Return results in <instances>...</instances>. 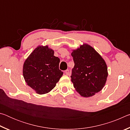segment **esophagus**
Returning <instances> with one entry per match:
<instances>
[{
  "label": "esophagus",
  "mask_w": 130,
  "mask_h": 130,
  "mask_svg": "<svg viewBox=\"0 0 130 130\" xmlns=\"http://www.w3.org/2000/svg\"><path fill=\"white\" fill-rule=\"evenodd\" d=\"M65 74H67V76H69V73H70V72H69V70H66L65 71Z\"/></svg>",
  "instance_id": "esophagus-1"
}]
</instances>
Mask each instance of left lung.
Masks as SVG:
<instances>
[{
  "mask_svg": "<svg viewBox=\"0 0 130 130\" xmlns=\"http://www.w3.org/2000/svg\"><path fill=\"white\" fill-rule=\"evenodd\" d=\"M74 62L71 81L76 91L89 98L102 91L107 81L108 68L105 60L96 50L83 43L71 53Z\"/></svg>",
  "mask_w": 130,
  "mask_h": 130,
  "instance_id": "left-lung-1",
  "label": "left lung"
}]
</instances>
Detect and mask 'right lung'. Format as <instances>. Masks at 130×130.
<instances>
[{
  "mask_svg": "<svg viewBox=\"0 0 130 130\" xmlns=\"http://www.w3.org/2000/svg\"><path fill=\"white\" fill-rule=\"evenodd\" d=\"M54 54V50L47 45H39L24 62V79L37 93H49L63 75L59 69L60 59Z\"/></svg>",
  "mask_w": 130,
  "mask_h": 130,
  "instance_id": "right-lung-1",
  "label": "right lung"
}]
</instances>
